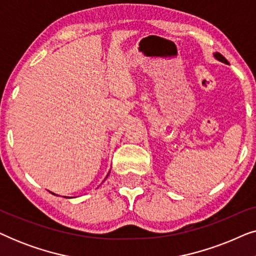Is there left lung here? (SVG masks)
Returning a JSON list of instances; mask_svg holds the SVG:
<instances>
[{
	"label": "left lung",
	"instance_id": "1",
	"mask_svg": "<svg viewBox=\"0 0 256 256\" xmlns=\"http://www.w3.org/2000/svg\"><path fill=\"white\" fill-rule=\"evenodd\" d=\"M214 57L218 59V60H220V62H225V64H228V62H227V59L224 57L222 54H218V52H216V54H214Z\"/></svg>",
	"mask_w": 256,
	"mask_h": 256
}]
</instances>
